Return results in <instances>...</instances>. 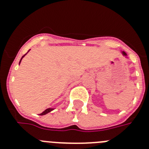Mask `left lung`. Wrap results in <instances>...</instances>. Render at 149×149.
<instances>
[{
	"mask_svg": "<svg viewBox=\"0 0 149 149\" xmlns=\"http://www.w3.org/2000/svg\"><path fill=\"white\" fill-rule=\"evenodd\" d=\"M123 54H124V55H126V54L125 53V52H123Z\"/></svg>",
	"mask_w": 149,
	"mask_h": 149,
	"instance_id": "1",
	"label": "left lung"
}]
</instances>
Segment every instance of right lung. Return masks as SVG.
Segmentation results:
<instances>
[{
  "label": "right lung",
  "mask_w": 149,
  "mask_h": 149,
  "mask_svg": "<svg viewBox=\"0 0 149 149\" xmlns=\"http://www.w3.org/2000/svg\"><path fill=\"white\" fill-rule=\"evenodd\" d=\"M26 54H24V55L23 56H22V59H21V60H20V62H19V64H20V63H21V61H22V58H23L24 56H25ZM54 109H52V108H48V109H46L45 110V111H43L42 113H40L39 114V115H41V116H43V115H45V114H47V113H49V112H51V111H52V110H53Z\"/></svg>",
  "instance_id": "add662e5"
}]
</instances>
